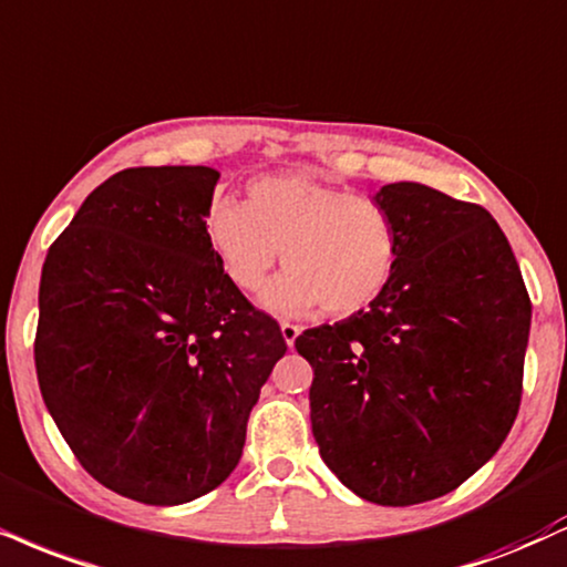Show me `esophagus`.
<instances>
[{
  "label": "esophagus",
  "mask_w": 567,
  "mask_h": 567,
  "mask_svg": "<svg viewBox=\"0 0 567 567\" xmlns=\"http://www.w3.org/2000/svg\"><path fill=\"white\" fill-rule=\"evenodd\" d=\"M279 330H282V338H285V343H288V349H292V346H296L298 336H301V327L290 324V322H282V327H279Z\"/></svg>",
  "instance_id": "1"
}]
</instances>
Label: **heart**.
<instances>
[{
  "instance_id": "obj_1",
  "label": "heart",
  "mask_w": 567,
  "mask_h": 567,
  "mask_svg": "<svg viewBox=\"0 0 567 567\" xmlns=\"http://www.w3.org/2000/svg\"><path fill=\"white\" fill-rule=\"evenodd\" d=\"M203 235L224 277L245 292L261 288L282 250L288 271L261 292L264 309L282 317L317 306L332 317L364 311L399 266V229L385 206L306 174L254 179L248 203L216 195Z\"/></svg>"
}]
</instances>
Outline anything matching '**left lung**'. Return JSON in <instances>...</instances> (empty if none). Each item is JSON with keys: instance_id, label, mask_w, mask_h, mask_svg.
Returning a JSON list of instances; mask_svg holds the SVG:
<instances>
[{"instance_id": "8db88e82", "label": "left lung", "mask_w": 567, "mask_h": 567, "mask_svg": "<svg viewBox=\"0 0 567 567\" xmlns=\"http://www.w3.org/2000/svg\"><path fill=\"white\" fill-rule=\"evenodd\" d=\"M372 200L399 229V266L367 311L311 327L296 349L313 383L324 465L361 499L431 502L481 470L517 417L530 301L486 208L420 182Z\"/></svg>"}]
</instances>
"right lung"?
Wrapping results in <instances>:
<instances>
[{"label":"right lung","mask_w":567,"mask_h":567,"mask_svg":"<svg viewBox=\"0 0 567 567\" xmlns=\"http://www.w3.org/2000/svg\"><path fill=\"white\" fill-rule=\"evenodd\" d=\"M218 176L113 174L52 243L39 285L33 357L54 425L94 481L158 507L229 478L288 351L203 235Z\"/></svg>","instance_id":"right-lung-1"}]
</instances>
